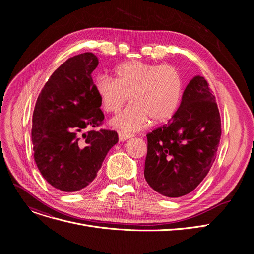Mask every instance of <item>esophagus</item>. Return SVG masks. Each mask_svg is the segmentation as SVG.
Segmentation results:
<instances>
[{
  "mask_svg": "<svg viewBox=\"0 0 254 254\" xmlns=\"http://www.w3.org/2000/svg\"><path fill=\"white\" fill-rule=\"evenodd\" d=\"M118 137H119V141H123L124 142V141H127V140L132 138V137H134V135L127 134V132H122V131H120L119 134H118Z\"/></svg>",
  "mask_w": 254,
  "mask_h": 254,
  "instance_id": "1",
  "label": "esophagus"
}]
</instances>
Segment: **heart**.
Masks as SVG:
<instances>
[{"instance_id":"b5f03b06","label":"heart","mask_w":254,"mask_h":254,"mask_svg":"<svg viewBox=\"0 0 254 254\" xmlns=\"http://www.w3.org/2000/svg\"><path fill=\"white\" fill-rule=\"evenodd\" d=\"M93 87L102 108L108 113L119 111L129 96L131 103L111 125L130 132L147 127L151 118L163 123L174 115L182 99L183 80L175 66L132 60L116 66L114 79L97 76Z\"/></svg>"}]
</instances>
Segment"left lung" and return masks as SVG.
<instances>
[{
    "label": "left lung",
    "instance_id": "left-lung-1",
    "mask_svg": "<svg viewBox=\"0 0 254 254\" xmlns=\"http://www.w3.org/2000/svg\"><path fill=\"white\" fill-rule=\"evenodd\" d=\"M220 136L215 97L205 78L194 76L168 124L146 136V181L152 190L168 197L191 192L214 163Z\"/></svg>",
    "mask_w": 254,
    "mask_h": 254
}]
</instances>
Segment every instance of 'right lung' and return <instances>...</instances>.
<instances>
[{
    "instance_id": "obj_1",
    "label": "right lung",
    "mask_w": 254,
    "mask_h": 254,
    "mask_svg": "<svg viewBox=\"0 0 254 254\" xmlns=\"http://www.w3.org/2000/svg\"><path fill=\"white\" fill-rule=\"evenodd\" d=\"M98 64L91 52L66 60L42 88L33 113L35 162L44 179L64 192L91 183L118 142L114 130L83 132L99 127L104 119L91 78Z\"/></svg>"
}]
</instances>
